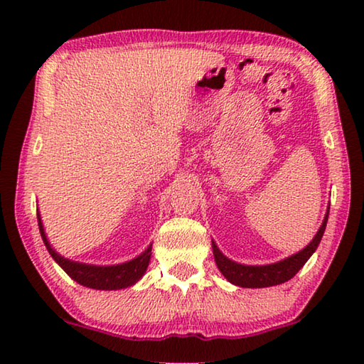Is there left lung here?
<instances>
[{"label":"left lung","mask_w":364,"mask_h":364,"mask_svg":"<svg viewBox=\"0 0 364 364\" xmlns=\"http://www.w3.org/2000/svg\"><path fill=\"white\" fill-rule=\"evenodd\" d=\"M329 217V207L326 212V217L323 220L321 226H319L318 232L313 237V241L301 249L297 254L284 258V260L269 263V264H242L237 262H232L223 255V252L218 249V245L212 241L213 257L217 262V267L221 271V274L231 282L234 286L239 287H269V286H278L292 279L295 274L299 273V269L304 267L308 262L315 250L318 249L319 242L326 230V223H328Z\"/></svg>","instance_id":"obj_1"}]
</instances>
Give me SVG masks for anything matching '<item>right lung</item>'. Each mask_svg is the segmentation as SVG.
I'll list each match as a JSON object with an SVG mask.
<instances>
[{
  "label": "right lung",
  "mask_w": 364,
  "mask_h": 364,
  "mask_svg": "<svg viewBox=\"0 0 364 364\" xmlns=\"http://www.w3.org/2000/svg\"><path fill=\"white\" fill-rule=\"evenodd\" d=\"M36 217H38L40 232L49 255L54 258V262H56L73 281H77L78 284H82L85 287L97 289V291H117V289L130 287L133 284H136V282L143 278L147 267H149L152 244H149V247H147L141 255L134 257L133 260L119 264H109V267H97V264L80 263L69 260V258H64L51 247V244H49L45 228H43L40 212L36 213Z\"/></svg>",
  "instance_id": "1"
}]
</instances>
